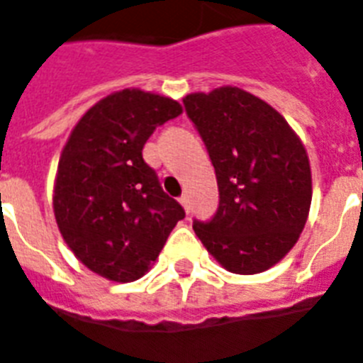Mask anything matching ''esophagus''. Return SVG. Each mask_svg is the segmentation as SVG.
I'll use <instances>...</instances> for the list:
<instances>
[{"label":"esophagus","instance_id":"34e87169","mask_svg":"<svg viewBox=\"0 0 363 363\" xmlns=\"http://www.w3.org/2000/svg\"><path fill=\"white\" fill-rule=\"evenodd\" d=\"M179 203H181V205L184 206V210H186V212H188V210H190V199H188V196H182L181 199H179Z\"/></svg>","mask_w":363,"mask_h":363}]
</instances>
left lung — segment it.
<instances>
[{
  "label": "left lung",
  "mask_w": 363,
  "mask_h": 363,
  "mask_svg": "<svg viewBox=\"0 0 363 363\" xmlns=\"http://www.w3.org/2000/svg\"><path fill=\"white\" fill-rule=\"evenodd\" d=\"M186 114L208 149L218 179L214 218L194 230L227 271L255 275L291 251L312 203L303 142L284 116L238 86L188 94Z\"/></svg>",
  "instance_id": "obj_1"
}]
</instances>
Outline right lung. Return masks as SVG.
Returning a JSON list of instances; mask_svg holds the SVG:
<instances>
[{
	"label": "right lung",
	"mask_w": 363,
	"mask_h": 363,
	"mask_svg": "<svg viewBox=\"0 0 363 363\" xmlns=\"http://www.w3.org/2000/svg\"><path fill=\"white\" fill-rule=\"evenodd\" d=\"M179 114L172 97L125 88L88 108L69 133L53 212L69 251L97 275L114 282L144 277L184 218L142 158L158 125Z\"/></svg>",
	"instance_id": "right-lung-1"
}]
</instances>
